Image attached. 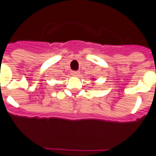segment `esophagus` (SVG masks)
Instances as JSON below:
<instances>
[{
  "label": "esophagus",
  "instance_id": "34e87169",
  "mask_svg": "<svg viewBox=\"0 0 156 156\" xmlns=\"http://www.w3.org/2000/svg\"><path fill=\"white\" fill-rule=\"evenodd\" d=\"M71 74L73 75L74 76H79L80 72L79 71H77V70H74V71H72V72H71Z\"/></svg>",
  "mask_w": 156,
  "mask_h": 156
}]
</instances>
